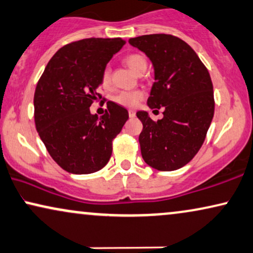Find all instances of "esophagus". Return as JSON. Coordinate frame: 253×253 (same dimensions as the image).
<instances>
[{
  "mask_svg": "<svg viewBox=\"0 0 253 253\" xmlns=\"http://www.w3.org/2000/svg\"><path fill=\"white\" fill-rule=\"evenodd\" d=\"M129 116L131 117V119H133V117L136 116V111L132 110V109H130V110H129Z\"/></svg>",
  "mask_w": 253,
  "mask_h": 253,
  "instance_id": "esophagus-1",
  "label": "esophagus"
}]
</instances>
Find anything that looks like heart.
<instances>
[{"mask_svg": "<svg viewBox=\"0 0 253 253\" xmlns=\"http://www.w3.org/2000/svg\"><path fill=\"white\" fill-rule=\"evenodd\" d=\"M124 62L126 64V66L130 68L131 71L134 73H138L140 70L146 68V60L143 55L133 53L129 54L124 58ZM101 86L104 89H108L111 86V73L109 68H104L102 74H101ZM143 93L139 90L136 91H122L119 95L115 96V102H117L121 106L124 107H134L137 106V103L139 102L143 98Z\"/></svg>", "mask_w": 253, "mask_h": 253, "instance_id": "1", "label": "heart"}]
</instances>
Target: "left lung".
<instances>
[{"instance_id":"8db88e82","label":"left lung","mask_w":253,"mask_h":253,"mask_svg":"<svg viewBox=\"0 0 253 253\" xmlns=\"http://www.w3.org/2000/svg\"><path fill=\"white\" fill-rule=\"evenodd\" d=\"M144 52L155 70L147 106L164 107L157 122L147 111H137L142 121V157L158 170H175L199 152L214 116V89L209 72L195 51L174 36L145 35L129 39Z\"/></svg>"}]
</instances>
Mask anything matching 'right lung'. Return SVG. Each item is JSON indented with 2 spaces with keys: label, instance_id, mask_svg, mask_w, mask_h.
Masks as SVG:
<instances>
[{
  "label": "right lung",
  "instance_id": "1",
  "mask_svg": "<svg viewBox=\"0 0 253 253\" xmlns=\"http://www.w3.org/2000/svg\"><path fill=\"white\" fill-rule=\"evenodd\" d=\"M126 42L122 38H88L55 52L36 87L35 123L50 156L72 174H89L109 162L113 139L129 113L108 101L102 116L89 107L101 95V74Z\"/></svg>",
  "mask_w": 253,
  "mask_h": 253
}]
</instances>
